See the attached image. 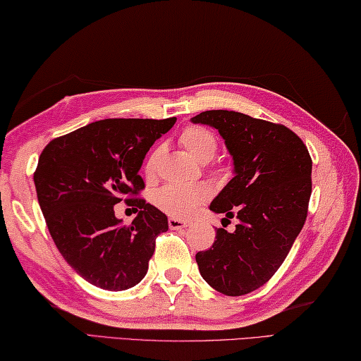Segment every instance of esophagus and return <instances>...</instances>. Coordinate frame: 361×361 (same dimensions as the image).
Segmentation results:
<instances>
[{
	"instance_id": "obj_1",
	"label": "esophagus",
	"mask_w": 361,
	"mask_h": 361,
	"mask_svg": "<svg viewBox=\"0 0 361 361\" xmlns=\"http://www.w3.org/2000/svg\"><path fill=\"white\" fill-rule=\"evenodd\" d=\"M168 224H169V228H173V230H180V228H185V227L190 226V222L182 221V219H176V217H169Z\"/></svg>"
}]
</instances>
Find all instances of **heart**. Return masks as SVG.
<instances>
[{"instance_id": "b5f03b06", "label": "heart", "mask_w": 361, "mask_h": 361, "mask_svg": "<svg viewBox=\"0 0 361 361\" xmlns=\"http://www.w3.org/2000/svg\"><path fill=\"white\" fill-rule=\"evenodd\" d=\"M180 144L200 159V161H209L217 152V140L209 129L203 126H187L179 135ZM161 149L157 147L150 153L145 163V174L152 177L157 171V164ZM209 200V192L202 185H177L168 184L158 188L153 195V203L158 209L166 212L168 216L177 217V219H188L197 214L198 209Z\"/></svg>"}]
</instances>
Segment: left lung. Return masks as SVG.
Wrapping results in <instances>:
<instances>
[{"label":"left lung","mask_w":361,"mask_h":361,"mask_svg":"<svg viewBox=\"0 0 361 361\" xmlns=\"http://www.w3.org/2000/svg\"><path fill=\"white\" fill-rule=\"evenodd\" d=\"M192 121L216 128L233 157V179L209 209L240 221L233 233L217 228L214 243L195 259L216 291L243 296L275 275L304 227L312 193L310 153L285 125L240 111L206 110Z\"/></svg>","instance_id":"left-lung-1"}]
</instances>
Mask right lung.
<instances>
[{
	"label": "right lung",
	"mask_w": 361,
	"mask_h": 361,
	"mask_svg": "<svg viewBox=\"0 0 361 361\" xmlns=\"http://www.w3.org/2000/svg\"><path fill=\"white\" fill-rule=\"evenodd\" d=\"M176 118H114L52 139L41 152L33 180L57 250L91 285L125 291L149 270L155 240L168 217L139 193L142 161ZM126 200L140 214L129 226L114 217Z\"/></svg>",
	"instance_id": "1"
}]
</instances>
